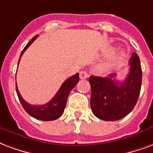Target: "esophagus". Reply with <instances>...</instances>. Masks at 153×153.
<instances>
[{"mask_svg":"<svg viewBox=\"0 0 153 153\" xmlns=\"http://www.w3.org/2000/svg\"><path fill=\"white\" fill-rule=\"evenodd\" d=\"M89 77V74L87 73V72L86 71H81V72H80V78L81 79H86V78Z\"/></svg>","mask_w":153,"mask_h":153,"instance_id":"1","label":"esophagus"}]
</instances>
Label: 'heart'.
I'll return each instance as SVG.
<instances>
[{
    "mask_svg": "<svg viewBox=\"0 0 153 153\" xmlns=\"http://www.w3.org/2000/svg\"><path fill=\"white\" fill-rule=\"evenodd\" d=\"M112 68V64L109 63H103L102 65L100 67V71L101 72H108V70H110Z\"/></svg>",
    "mask_w": 153,
    "mask_h": 153,
    "instance_id": "b5f03b06",
    "label": "heart"
}]
</instances>
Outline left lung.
<instances>
[{
    "instance_id": "obj_1",
    "label": "left lung",
    "mask_w": 153,
    "mask_h": 153,
    "mask_svg": "<svg viewBox=\"0 0 153 153\" xmlns=\"http://www.w3.org/2000/svg\"><path fill=\"white\" fill-rule=\"evenodd\" d=\"M130 72L123 81L116 80V74L101 77L90 76V107L95 117L101 120H121L134 108L142 84V68L139 57L133 53L129 60Z\"/></svg>"
}]
</instances>
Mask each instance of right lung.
I'll return each mask as SVG.
<instances>
[{
    "instance_id": "obj_1",
    "label": "right lung",
    "mask_w": 153,
    "mask_h": 153,
    "mask_svg": "<svg viewBox=\"0 0 153 153\" xmlns=\"http://www.w3.org/2000/svg\"><path fill=\"white\" fill-rule=\"evenodd\" d=\"M37 36L38 35L35 36L24 47L20 54L19 63V60L23 55V53L25 52L27 48L29 47L30 45L35 41ZM18 65H19V63H18ZM78 81H79V74L78 73L72 76L71 77L68 78L61 85V87L59 88V90L57 92L56 94L53 96V99L44 105H32V104H29L28 102H27L20 95L19 91L18 90L17 84H16V92H17L19 100L23 106V108L31 117L36 118L37 120H41V121H53L63 115L69 93L71 92V90L73 88L75 87V85L77 84Z\"/></svg>"
}]
</instances>
